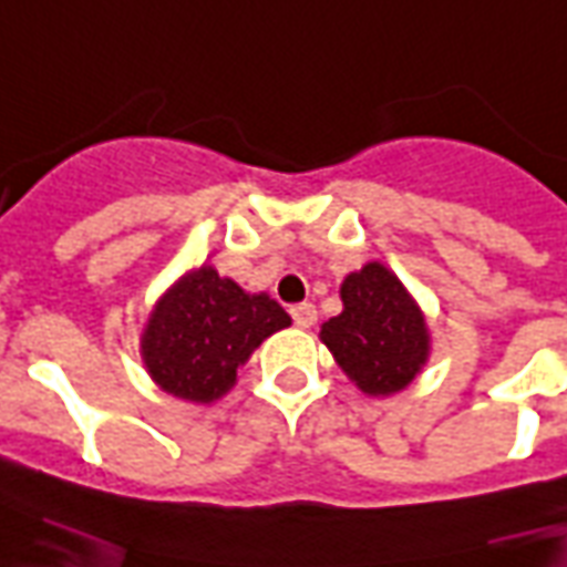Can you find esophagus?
Masks as SVG:
<instances>
[{
    "mask_svg": "<svg viewBox=\"0 0 567 567\" xmlns=\"http://www.w3.org/2000/svg\"><path fill=\"white\" fill-rule=\"evenodd\" d=\"M291 318L297 327H302V330H306V327H312V323L318 321V312H315L312 302H300V306H293L291 309Z\"/></svg>",
    "mask_w": 567,
    "mask_h": 567,
    "instance_id": "esophagus-1",
    "label": "esophagus"
}]
</instances>
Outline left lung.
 <instances>
[{"label":"left lung","mask_w":567,"mask_h":567,"mask_svg":"<svg viewBox=\"0 0 567 567\" xmlns=\"http://www.w3.org/2000/svg\"><path fill=\"white\" fill-rule=\"evenodd\" d=\"M341 312L321 327V341L351 383L374 399L413 383L431 357V330L413 293L386 265L369 261L344 276Z\"/></svg>","instance_id":"obj_1"}]
</instances>
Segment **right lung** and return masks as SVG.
I'll list each match as a JSON object with an SVG mask.
<instances>
[{
    "instance_id": "add662e5",
    "label": "right lung",
    "mask_w": 567,
    "mask_h": 567,
    "mask_svg": "<svg viewBox=\"0 0 567 567\" xmlns=\"http://www.w3.org/2000/svg\"><path fill=\"white\" fill-rule=\"evenodd\" d=\"M285 327L291 315L270 293H249L216 267L198 265L154 302L140 353L163 392L210 404L235 386L255 348Z\"/></svg>"
}]
</instances>
